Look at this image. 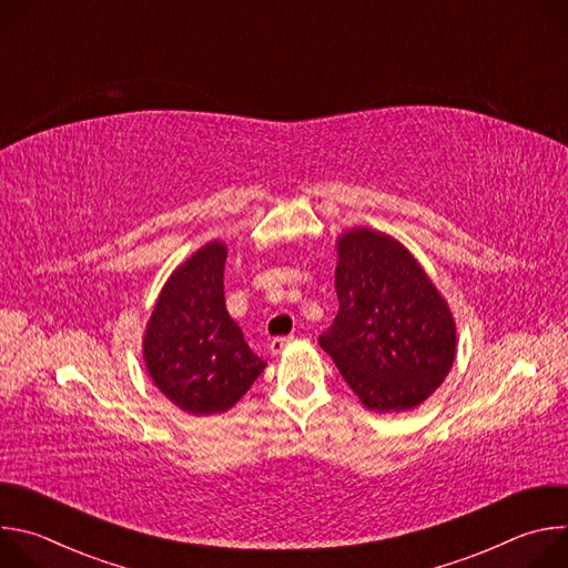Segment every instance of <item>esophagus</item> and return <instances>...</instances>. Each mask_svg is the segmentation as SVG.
Masks as SVG:
<instances>
[{"label":"esophagus","mask_w":568,"mask_h":568,"mask_svg":"<svg viewBox=\"0 0 568 568\" xmlns=\"http://www.w3.org/2000/svg\"><path fill=\"white\" fill-rule=\"evenodd\" d=\"M292 339H294V337H274V339L270 342V351H272L274 355H281V353L292 344Z\"/></svg>","instance_id":"34e87169"}]
</instances>
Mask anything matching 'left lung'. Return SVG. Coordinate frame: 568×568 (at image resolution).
Masks as SVG:
<instances>
[{
  "label": "left lung",
  "instance_id": "obj_1",
  "mask_svg": "<svg viewBox=\"0 0 568 568\" xmlns=\"http://www.w3.org/2000/svg\"><path fill=\"white\" fill-rule=\"evenodd\" d=\"M337 247L339 312L318 344L366 409H414L452 368V312L397 240L355 229L339 237Z\"/></svg>",
  "mask_w": 568,
  "mask_h": 568
}]
</instances>
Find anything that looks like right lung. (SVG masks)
<instances>
[{"label":"right lung","instance_id":"obj_1","mask_svg":"<svg viewBox=\"0 0 568 568\" xmlns=\"http://www.w3.org/2000/svg\"><path fill=\"white\" fill-rule=\"evenodd\" d=\"M226 247L209 242L169 278L145 328V368L180 409L209 416L231 409L263 373L224 301Z\"/></svg>","mask_w":568,"mask_h":568}]
</instances>
